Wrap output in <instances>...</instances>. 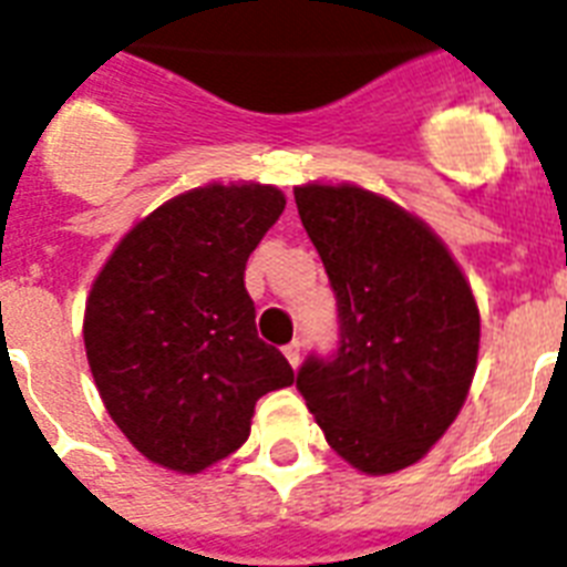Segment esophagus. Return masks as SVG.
<instances>
[{
  "instance_id": "34e87169",
  "label": "esophagus",
  "mask_w": 567,
  "mask_h": 567,
  "mask_svg": "<svg viewBox=\"0 0 567 567\" xmlns=\"http://www.w3.org/2000/svg\"><path fill=\"white\" fill-rule=\"evenodd\" d=\"M284 357H287V362L292 368H298L301 364V341H289L287 348H284Z\"/></svg>"
}]
</instances>
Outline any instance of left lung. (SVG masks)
I'll return each mask as SVG.
<instances>
[{"label": "left lung", "instance_id": "obj_1", "mask_svg": "<svg viewBox=\"0 0 567 567\" xmlns=\"http://www.w3.org/2000/svg\"><path fill=\"white\" fill-rule=\"evenodd\" d=\"M295 205L339 307V350L295 385L327 443L368 475L400 472L441 441L470 394L481 316L423 219L359 185H301Z\"/></svg>", "mask_w": 567, "mask_h": 567}]
</instances>
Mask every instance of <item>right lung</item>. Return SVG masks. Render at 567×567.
<instances>
[{
  "mask_svg": "<svg viewBox=\"0 0 567 567\" xmlns=\"http://www.w3.org/2000/svg\"><path fill=\"white\" fill-rule=\"evenodd\" d=\"M272 185H205L121 237L86 298L83 341L124 437L173 472L208 470L246 443L255 402L295 373L257 336L246 260L284 214Z\"/></svg>",
  "mask_w": 567,
  "mask_h": 567,
  "instance_id": "obj_1",
  "label": "right lung"
}]
</instances>
